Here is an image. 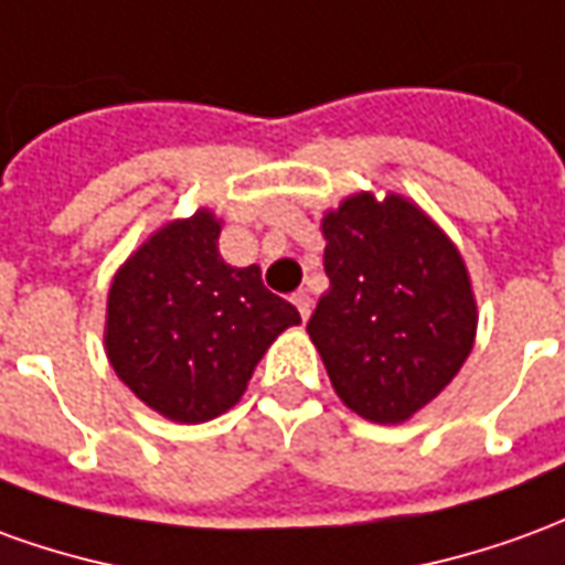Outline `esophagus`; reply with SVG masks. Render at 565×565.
Returning a JSON list of instances; mask_svg holds the SVG:
<instances>
[{
  "label": "esophagus",
  "mask_w": 565,
  "mask_h": 565,
  "mask_svg": "<svg viewBox=\"0 0 565 565\" xmlns=\"http://www.w3.org/2000/svg\"><path fill=\"white\" fill-rule=\"evenodd\" d=\"M294 306H296V311H299V318H302V321H309L311 299H309V294H306V290H299V294H294Z\"/></svg>",
  "instance_id": "esophagus-1"
}]
</instances>
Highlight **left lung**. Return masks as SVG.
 Listing matches in <instances>:
<instances>
[{"label": "left lung", "instance_id": "left-lung-1", "mask_svg": "<svg viewBox=\"0 0 565 565\" xmlns=\"http://www.w3.org/2000/svg\"><path fill=\"white\" fill-rule=\"evenodd\" d=\"M309 337L342 404L397 425L434 401L475 349L477 302L456 244L413 201L358 192L321 220Z\"/></svg>", "mask_w": 565, "mask_h": 565}]
</instances>
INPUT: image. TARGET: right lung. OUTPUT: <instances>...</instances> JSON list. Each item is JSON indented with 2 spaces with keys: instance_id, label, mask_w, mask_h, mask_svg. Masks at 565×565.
Here are the masks:
<instances>
[{
  "instance_id": "1",
  "label": "right lung",
  "mask_w": 565,
  "mask_h": 565,
  "mask_svg": "<svg viewBox=\"0 0 565 565\" xmlns=\"http://www.w3.org/2000/svg\"><path fill=\"white\" fill-rule=\"evenodd\" d=\"M216 242L211 211L161 226L116 271L106 302L118 379L183 425L238 404L266 349L299 323V311L266 290L259 266H228Z\"/></svg>"
}]
</instances>
